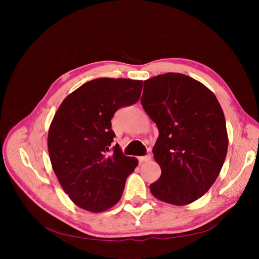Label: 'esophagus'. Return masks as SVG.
Segmentation results:
<instances>
[{
	"instance_id": "1",
	"label": "esophagus",
	"mask_w": 259,
	"mask_h": 259,
	"mask_svg": "<svg viewBox=\"0 0 259 259\" xmlns=\"http://www.w3.org/2000/svg\"><path fill=\"white\" fill-rule=\"evenodd\" d=\"M151 160V155L150 154H147L144 156H139V162L140 163H145V162H149Z\"/></svg>"
}]
</instances>
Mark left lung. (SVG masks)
Wrapping results in <instances>:
<instances>
[{"label":"left lung","instance_id":"obj_1","mask_svg":"<svg viewBox=\"0 0 259 259\" xmlns=\"http://www.w3.org/2000/svg\"><path fill=\"white\" fill-rule=\"evenodd\" d=\"M140 101L159 130L152 152L161 177L150 191L169 204H190L213 186L225 162L223 109L205 85L173 72L144 81Z\"/></svg>","mask_w":259,"mask_h":259}]
</instances>
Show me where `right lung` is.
<instances>
[{
	"label": "right lung",
	"mask_w": 259,
	"mask_h": 259,
	"mask_svg": "<svg viewBox=\"0 0 259 259\" xmlns=\"http://www.w3.org/2000/svg\"><path fill=\"white\" fill-rule=\"evenodd\" d=\"M143 81L100 77L68 95L51 123L48 147L53 169L64 191L79 207L100 213L122 197L127 176L138 165L119 145L109 154L117 109L136 104Z\"/></svg>",
	"instance_id": "obj_1"
}]
</instances>
